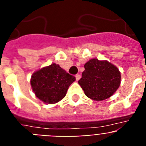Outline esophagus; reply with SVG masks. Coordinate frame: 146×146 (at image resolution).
I'll return each mask as SVG.
<instances>
[{"label":"esophagus","instance_id":"1","mask_svg":"<svg viewBox=\"0 0 146 146\" xmlns=\"http://www.w3.org/2000/svg\"><path fill=\"white\" fill-rule=\"evenodd\" d=\"M81 78V76L79 75V74H76V81H79V79H80Z\"/></svg>","mask_w":146,"mask_h":146}]
</instances>
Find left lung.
<instances>
[{
    "label": "left lung",
    "mask_w": 146,
    "mask_h": 146,
    "mask_svg": "<svg viewBox=\"0 0 146 146\" xmlns=\"http://www.w3.org/2000/svg\"><path fill=\"white\" fill-rule=\"evenodd\" d=\"M84 67L78 83L86 96L94 101H102L114 94L121 83V73L114 64L107 60L91 58Z\"/></svg>",
    "instance_id": "8db88e82"
}]
</instances>
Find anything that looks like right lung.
Masks as SVG:
<instances>
[{"instance_id": "obj_1", "label": "right lung", "mask_w": 146, "mask_h": 146, "mask_svg": "<svg viewBox=\"0 0 146 146\" xmlns=\"http://www.w3.org/2000/svg\"><path fill=\"white\" fill-rule=\"evenodd\" d=\"M75 80L73 76L52 63L34 72L30 84L38 100L46 104H56L64 98L67 89Z\"/></svg>"}]
</instances>
